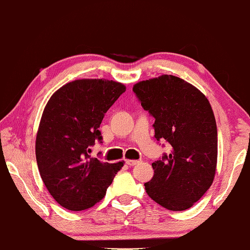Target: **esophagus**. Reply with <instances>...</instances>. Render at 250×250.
Listing matches in <instances>:
<instances>
[{"instance_id": "34e87169", "label": "esophagus", "mask_w": 250, "mask_h": 250, "mask_svg": "<svg viewBox=\"0 0 250 250\" xmlns=\"http://www.w3.org/2000/svg\"><path fill=\"white\" fill-rule=\"evenodd\" d=\"M125 164L129 166H135L137 164H139V161H135V159H126Z\"/></svg>"}]
</instances>
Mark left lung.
I'll return each mask as SVG.
<instances>
[{
	"label": "left lung",
	"instance_id": "left-lung-1",
	"mask_svg": "<svg viewBox=\"0 0 250 250\" xmlns=\"http://www.w3.org/2000/svg\"><path fill=\"white\" fill-rule=\"evenodd\" d=\"M132 91L144 110L155 118V138L166 140L170 152L151 164L154 177L147 194L172 211L191 208L213 182L218 131L203 93L180 77L162 75L143 81Z\"/></svg>",
	"mask_w": 250,
	"mask_h": 250
}]
</instances>
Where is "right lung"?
<instances>
[{"label": "right lung", "instance_id": "obj_1", "mask_svg": "<svg viewBox=\"0 0 250 250\" xmlns=\"http://www.w3.org/2000/svg\"><path fill=\"white\" fill-rule=\"evenodd\" d=\"M125 86L107 80H77L56 91L40 120L36 157L50 195L62 208L82 211L105 195L124 163H103L89 152L102 144L100 125Z\"/></svg>", "mask_w": 250, "mask_h": 250}]
</instances>
